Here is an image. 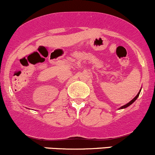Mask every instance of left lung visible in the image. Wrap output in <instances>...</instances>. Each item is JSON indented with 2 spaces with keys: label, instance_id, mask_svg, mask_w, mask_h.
<instances>
[{
  "label": "left lung",
  "instance_id": "1",
  "mask_svg": "<svg viewBox=\"0 0 155 155\" xmlns=\"http://www.w3.org/2000/svg\"><path fill=\"white\" fill-rule=\"evenodd\" d=\"M140 92H141V90H140V91H139V93H138V94H137V95H136V96H135V97H134V99H133L131 100V101H130V102H128V104H125V105H124V106L121 107H120V109H125V108H126V107H129V106H130V104H133V103H134V101H135L136 99H137V98H138V97H139V94H140Z\"/></svg>",
  "mask_w": 155,
  "mask_h": 155
}]
</instances>
